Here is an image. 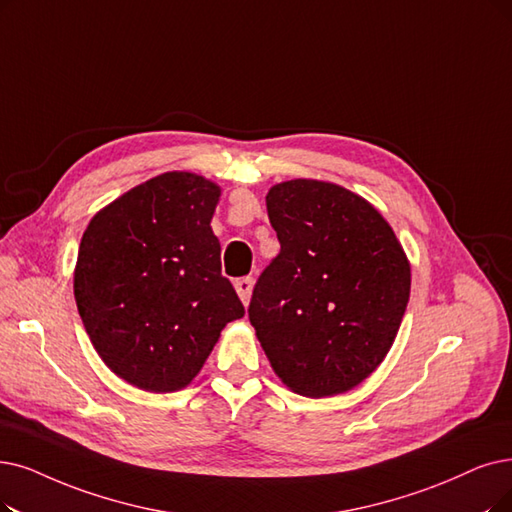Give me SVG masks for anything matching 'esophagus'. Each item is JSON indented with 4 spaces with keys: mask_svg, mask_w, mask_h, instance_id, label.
<instances>
[{
    "mask_svg": "<svg viewBox=\"0 0 512 512\" xmlns=\"http://www.w3.org/2000/svg\"><path fill=\"white\" fill-rule=\"evenodd\" d=\"M252 288H254V279L252 277H241V279L235 281V290H237V294H239V298H241V302L245 306H248V302H250Z\"/></svg>",
    "mask_w": 512,
    "mask_h": 512,
    "instance_id": "34e87169",
    "label": "esophagus"
}]
</instances>
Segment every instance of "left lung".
Segmentation results:
<instances>
[{
    "label": "left lung",
    "mask_w": 512,
    "mask_h": 512,
    "mask_svg": "<svg viewBox=\"0 0 512 512\" xmlns=\"http://www.w3.org/2000/svg\"><path fill=\"white\" fill-rule=\"evenodd\" d=\"M267 210L281 250L248 309L262 349L302 397L351 391L391 351L410 300V262L372 203L332 182H281Z\"/></svg>",
    "instance_id": "8db88e82"
}]
</instances>
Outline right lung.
<instances>
[{
    "label": "right lung",
    "mask_w": 512,
    "mask_h": 512,
    "mask_svg": "<svg viewBox=\"0 0 512 512\" xmlns=\"http://www.w3.org/2000/svg\"><path fill=\"white\" fill-rule=\"evenodd\" d=\"M212 180L166 172L102 208L81 237L73 292L100 359L149 393L199 374L245 309L220 273Z\"/></svg>",
    "instance_id": "add662e5"
}]
</instances>
